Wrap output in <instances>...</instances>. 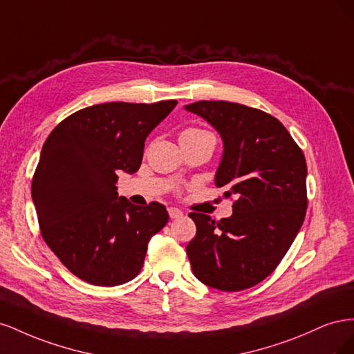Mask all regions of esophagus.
I'll return each instance as SVG.
<instances>
[{"mask_svg": "<svg viewBox=\"0 0 354 354\" xmlns=\"http://www.w3.org/2000/svg\"><path fill=\"white\" fill-rule=\"evenodd\" d=\"M168 214H169L171 218H180L181 216H183V212H181L178 208H174V207L168 208Z\"/></svg>", "mask_w": 354, "mask_h": 354, "instance_id": "1", "label": "esophagus"}]
</instances>
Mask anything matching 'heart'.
Returning a JSON list of instances; mask_svg holds the SVG:
<instances>
[{"mask_svg":"<svg viewBox=\"0 0 354 354\" xmlns=\"http://www.w3.org/2000/svg\"><path fill=\"white\" fill-rule=\"evenodd\" d=\"M201 134H208V133L202 130H195V128H189V130L181 133V136H201Z\"/></svg>","mask_w":354,"mask_h":354,"instance_id":"b5f03b06","label":"heart"}]
</instances>
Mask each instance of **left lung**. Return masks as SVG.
<instances>
[{"label": "left lung", "mask_w": 354, "mask_h": 354, "mask_svg": "<svg viewBox=\"0 0 354 354\" xmlns=\"http://www.w3.org/2000/svg\"><path fill=\"white\" fill-rule=\"evenodd\" d=\"M223 140L216 186L234 196L233 214L220 221L190 212L196 236L187 246L192 272L220 291L264 281L292 245L307 209V165L301 149L274 116L232 102L186 104Z\"/></svg>", "instance_id": "1"}]
</instances>
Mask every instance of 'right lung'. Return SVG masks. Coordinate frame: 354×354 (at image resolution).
<instances>
[{
    "mask_svg": "<svg viewBox=\"0 0 354 354\" xmlns=\"http://www.w3.org/2000/svg\"><path fill=\"white\" fill-rule=\"evenodd\" d=\"M176 104H94L47 137L32 201L42 238L80 279L116 286L140 273L149 241L169 217L162 203L137 207L118 196V174L140 168L146 137Z\"/></svg>",
    "mask_w": 354,
    "mask_h": 354,
    "instance_id": "right-lung-1",
    "label": "right lung"
}]
</instances>
